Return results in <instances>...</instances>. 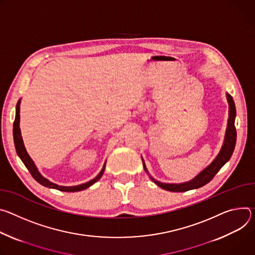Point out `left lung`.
I'll return each instance as SVG.
<instances>
[{
    "label": "left lung",
    "mask_w": 255,
    "mask_h": 255,
    "mask_svg": "<svg viewBox=\"0 0 255 255\" xmlns=\"http://www.w3.org/2000/svg\"><path fill=\"white\" fill-rule=\"evenodd\" d=\"M226 97H227V101L229 104V118H228V124H227V128H226V133H225V138H224V143L223 146L217 155V157L213 160V162L207 166L203 171H201L199 174H197L194 178L187 182H182V183H166V182H161L156 179H154L150 174L148 169L146 167V164L144 162V159L142 158L143 165L145 171L151 178V180L157 184L159 187L168 190V191H173V192H181V191H187L190 189H196L200 188L207 183H209L214 176L219 172L220 169L227 163L235 149L236 145V128H235V118H236V108H235V103L232 98V96L229 93H226Z\"/></svg>",
    "instance_id": "left-lung-1"
}]
</instances>
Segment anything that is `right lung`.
Segmentation results:
<instances>
[{
    "label": "right lung",
    "instance_id": "1",
    "mask_svg": "<svg viewBox=\"0 0 255 255\" xmlns=\"http://www.w3.org/2000/svg\"><path fill=\"white\" fill-rule=\"evenodd\" d=\"M20 104H21V99L18 100L17 105H16V117H15V121H14V125H13V136H14V144H15V148H16V152L19 156V158L22 160V162L24 163V165L26 166V168L29 170V172L31 173V175L33 176V178L40 183L41 185L48 187V188H54V189H58L61 191H66V192H75V191H81L86 189L88 187H90L91 185H93L96 181H98L101 176L104 173L105 170V165H106V161L101 169V171L99 172V174L91 179L88 182H85L79 185H74V186H63V185H59V184H55L51 181H49L47 178H45L44 176L41 175V173L39 172L38 168L36 167L35 163L33 162V160L31 159V157L29 156V154L27 153L24 143H23V138L21 135V130H20Z\"/></svg>",
    "mask_w": 255,
    "mask_h": 255
}]
</instances>
